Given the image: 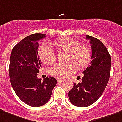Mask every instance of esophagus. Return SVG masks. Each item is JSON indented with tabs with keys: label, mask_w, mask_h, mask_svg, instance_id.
<instances>
[{
	"label": "esophagus",
	"mask_w": 122,
	"mask_h": 122,
	"mask_svg": "<svg viewBox=\"0 0 122 122\" xmlns=\"http://www.w3.org/2000/svg\"><path fill=\"white\" fill-rule=\"evenodd\" d=\"M57 81L58 82H63L64 81L63 79H60V78H58V79H57Z\"/></svg>",
	"instance_id": "34e87169"
}]
</instances>
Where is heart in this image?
Listing matches in <instances>:
<instances>
[{
  "instance_id": "heart-1",
  "label": "heart",
  "mask_w": 122,
  "mask_h": 122,
  "mask_svg": "<svg viewBox=\"0 0 122 122\" xmlns=\"http://www.w3.org/2000/svg\"><path fill=\"white\" fill-rule=\"evenodd\" d=\"M54 45L59 51H68L67 63H57L50 69L54 77L63 79L75 72L79 68H84L91 61V51L86 45L80 44L77 39L63 37L54 41ZM39 58L46 65H51L56 61V54L51 46L43 44L38 48Z\"/></svg>"
}]
</instances>
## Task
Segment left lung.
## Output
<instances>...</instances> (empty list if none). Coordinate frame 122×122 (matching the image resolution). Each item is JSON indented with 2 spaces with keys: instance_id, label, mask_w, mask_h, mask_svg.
Returning <instances> with one entry per match:
<instances>
[{
  "instance_id": "1",
  "label": "left lung",
  "mask_w": 122,
  "mask_h": 122,
  "mask_svg": "<svg viewBox=\"0 0 122 122\" xmlns=\"http://www.w3.org/2000/svg\"><path fill=\"white\" fill-rule=\"evenodd\" d=\"M86 39L91 45L92 61L83 72L82 81L74 83L68 92L70 102L80 107L93 104L102 96L109 81L111 66V56L102 42L88 35Z\"/></svg>"
}]
</instances>
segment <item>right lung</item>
Wrapping results in <instances>:
<instances>
[{
    "label": "right lung",
    "mask_w": 122,
    "mask_h": 122,
    "mask_svg": "<svg viewBox=\"0 0 122 122\" xmlns=\"http://www.w3.org/2000/svg\"><path fill=\"white\" fill-rule=\"evenodd\" d=\"M44 33H34L24 38L13 47L10 56L9 75L11 84L19 99L31 107H39L48 102L57 84L54 77L41 81L37 74L41 68L39 58L38 41Z\"/></svg>",
    "instance_id": "obj_1"
}]
</instances>
